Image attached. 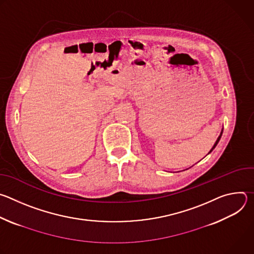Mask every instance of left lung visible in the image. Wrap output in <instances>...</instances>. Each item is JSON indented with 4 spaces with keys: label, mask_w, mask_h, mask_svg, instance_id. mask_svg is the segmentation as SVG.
I'll return each instance as SVG.
<instances>
[{
    "label": "left lung",
    "mask_w": 254,
    "mask_h": 254,
    "mask_svg": "<svg viewBox=\"0 0 254 254\" xmlns=\"http://www.w3.org/2000/svg\"><path fill=\"white\" fill-rule=\"evenodd\" d=\"M222 132H223V129L221 130V133H220V135L218 136V138H217V140H216V141H215V143H214V146H213V148H212V149L210 150V152H209L208 154H210V153H211V152H212V151H213V150L215 149V147L217 146V143H218V142H219V140H220V138H221V135H222Z\"/></svg>",
    "instance_id": "obj_1"
}]
</instances>
